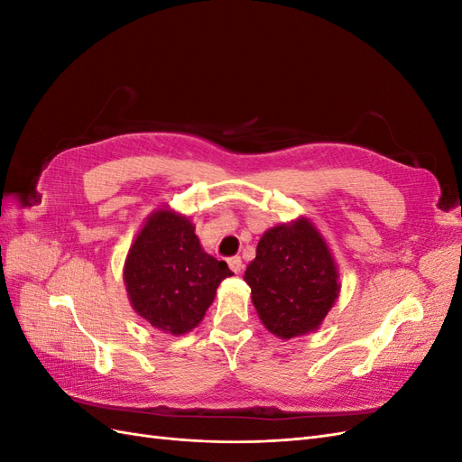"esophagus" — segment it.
<instances>
[{
  "mask_svg": "<svg viewBox=\"0 0 462 462\" xmlns=\"http://www.w3.org/2000/svg\"><path fill=\"white\" fill-rule=\"evenodd\" d=\"M229 268H231V272H235V273H241V270H243V260H241V256H233V258H229Z\"/></svg>",
  "mask_w": 462,
  "mask_h": 462,
  "instance_id": "1",
  "label": "esophagus"
}]
</instances>
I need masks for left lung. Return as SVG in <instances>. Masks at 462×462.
Masks as SVG:
<instances>
[{
  "label": "left lung",
  "mask_w": 462,
  "mask_h": 462,
  "mask_svg": "<svg viewBox=\"0 0 462 462\" xmlns=\"http://www.w3.org/2000/svg\"><path fill=\"white\" fill-rule=\"evenodd\" d=\"M245 282L262 324L282 339L316 331L341 289L328 243L306 217L262 235Z\"/></svg>",
  "instance_id": "1"
}]
</instances>
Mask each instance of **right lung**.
I'll list each match as a JSON object with an SVG mask.
<instances>
[{
  "label": "right lung",
  "mask_w": 462,
  "mask_h": 462,
  "mask_svg": "<svg viewBox=\"0 0 462 462\" xmlns=\"http://www.w3.org/2000/svg\"><path fill=\"white\" fill-rule=\"evenodd\" d=\"M231 275L226 262L204 253L190 219L170 208L148 216L123 270L134 312L171 335L197 328Z\"/></svg>",
  "instance_id": "add662e5"
}]
</instances>
